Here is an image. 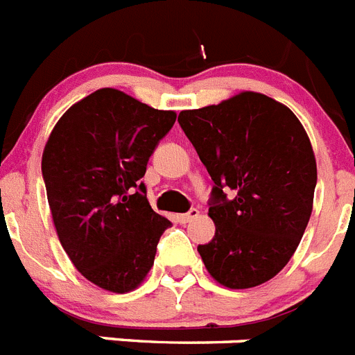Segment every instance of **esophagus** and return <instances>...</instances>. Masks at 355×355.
I'll return each instance as SVG.
<instances>
[{"label": "esophagus", "mask_w": 355, "mask_h": 355, "mask_svg": "<svg viewBox=\"0 0 355 355\" xmlns=\"http://www.w3.org/2000/svg\"><path fill=\"white\" fill-rule=\"evenodd\" d=\"M198 217H199V210L198 208H192V210L187 211V214L178 215V220H180L181 224H187V223H190V220L198 219Z\"/></svg>", "instance_id": "34e87169"}]
</instances>
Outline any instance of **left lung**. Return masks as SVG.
<instances>
[{
  "label": "left lung",
  "instance_id": "8db88e82",
  "mask_svg": "<svg viewBox=\"0 0 355 355\" xmlns=\"http://www.w3.org/2000/svg\"><path fill=\"white\" fill-rule=\"evenodd\" d=\"M178 122L215 183L208 208L215 237L198 246L208 272L228 289L271 280L313 211L316 157L304 125L289 107L253 91L181 111Z\"/></svg>",
  "mask_w": 355,
  "mask_h": 355
}]
</instances>
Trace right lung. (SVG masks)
I'll return each instance as SVG.
<instances>
[{
    "label": "right lung",
    "instance_id": "1",
    "mask_svg": "<svg viewBox=\"0 0 355 355\" xmlns=\"http://www.w3.org/2000/svg\"><path fill=\"white\" fill-rule=\"evenodd\" d=\"M174 122V111L104 87L71 105L48 138L41 166L57 235L77 271L102 289L140 286L171 226L150 208L141 178Z\"/></svg>",
    "mask_w": 355,
    "mask_h": 355
}]
</instances>
